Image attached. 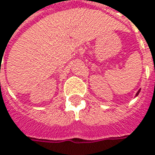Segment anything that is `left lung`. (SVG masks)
Masks as SVG:
<instances>
[{"mask_svg": "<svg viewBox=\"0 0 155 155\" xmlns=\"http://www.w3.org/2000/svg\"><path fill=\"white\" fill-rule=\"evenodd\" d=\"M140 90H139V91H137V93L135 94V97H137V96L139 95V93H140Z\"/></svg>", "mask_w": 155, "mask_h": 155, "instance_id": "8db88e82", "label": "left lung"}]
</instances>
